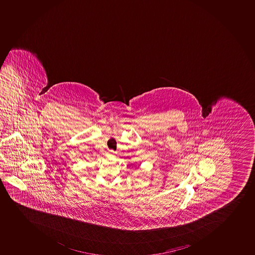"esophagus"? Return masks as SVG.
Masks as SVG:
<instances>
[{
	"mask_svg": "<svg viewBox=\"0 0 255 255\" xmlns=\"http://www.w3.org/2000/svg\"><path fill=\"white\" fill-rule=\"evenodd\" d=\"M110 152H111V154H114V151H110Z\"/></svg>",
	"mask_w": 255,
	"mask_h": 255,
	"instance_id": "esophagus-1",
	"label": "esophagus"
}]
</instances>
